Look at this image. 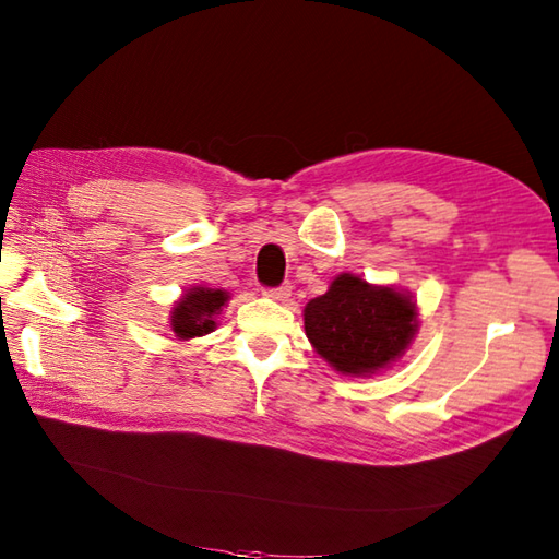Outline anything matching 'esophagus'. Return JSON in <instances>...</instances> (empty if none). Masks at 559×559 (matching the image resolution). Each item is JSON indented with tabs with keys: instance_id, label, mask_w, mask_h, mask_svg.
Masks as SVG:
<instances>
[{
	"instance_id": "1",
	"label": "esophagus",
	"mask_w": 559,
	"mask_h": 559,
	"mask_svg": "<svg viewBox=\"0 0 559 559\" xmlns=\"http://www.w3.org/2000/svg\"><path fill=\"white\" fill-rule=\"evenodd\" d=\"M290 290H293V286L266 288V290H264V295H266V298H271V300H276V302H286V300L290 298Z\"/></svg>"
}]
</instances>
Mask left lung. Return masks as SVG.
I'll return each instance as SVG.
<instances>
[{
  "instance_id": "left-lung-1",
  "label": "left lung",
  "mask_w": 559,
  "mask_h": 559,
  "mask_svg": "<svg viewBox=\"0 0 559 559\" xmlns=\"http://www.w3.org/2000/svg\"><path fill=\"white\" fill-rule=\"evenodd\" d=\"M305 334L338 374L372 377L399 362L418 334V305L394 286L346 271L305 305Z\"/></svg>"
}]
</instances>
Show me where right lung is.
<instances>
[{
	"mask_svg": "<svg viewBox=\"0 0 559 559\" xmlns=\"http://www.w3.org/2000/svg\"><path fill=\"white\" fill-rule=\"evenodd\" d=\"M230 293L223 288L192 286L187 288L180 300L173 302L170 310V331L177 341H189L197 336H206L218 326V314L228 305Z\"/></svg>",
	"mask_w": 559,
	"mask_h": 559,
	"instance_id": "1",
	"label": "right lung"
}]
</instances>
